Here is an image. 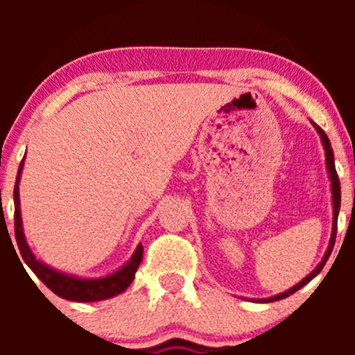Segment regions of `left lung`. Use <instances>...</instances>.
<instances>
[{
  "instance_id": "left-lung-1",
  "label": "left lung",
  "mask_w": 355,
  "mask_h": 355,
  "mask_svg": "<svg viewBox=\"0 0 355 355\" xmlns=\"http://www.w3.org/2000/svg\"><path fill=\"white\" fill-rule=\"evenodd\" d=\"M314 128L318 130V134L321 135V141H323V148H324V156H327V168H328V175H330V180H331V198H333V228H331V239H330V245H328L327 249V254H324L323 261H321L320 264L316 266V270L313 271L311 275H307L306 278H304L302 282H299V284L295 285V287L288 288L287 292L284 293H278V295L275 297H270V299H259L257 302H275V300H280V299H285V297L292 295V293H295L297 290L302 288L304 285L309 284L311 280H313L314 277H316L318 273H320L321 270H323V266L327 264L328 257H330L331 250H333V245H335V237H336V220H338V211H340V180H338V175H336V170H335V157H333V149H331V144H330V139H328V135L324 134L323 128L318 127L316 123H313Z\"/></svg>"
}]
</instances>
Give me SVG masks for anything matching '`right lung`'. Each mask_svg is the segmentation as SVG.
<instances>
[{"label": "right lung", "instance_id": "1", "mask_svg": "<svg viewBox=\"0 0 355 355\" xmlns=\"http://www.w3.org/2000/svg\"><path fill=\"white\" fill-rule=\"evenodd\" d=\"M22 168H24V159L19 166V173H17L13 200H15V239H17V244H19L20 256H22L25 264L34 271L35 277H37L46 287L51 290V292H55L56 295L67 300H75V302H94V300H105L123 292V290L134 282L135 271H137L139 264H141L142 261L144 247L141 244L137 245L134 256L130 257V261H128L123 268L114 271V273L110 275V277L96 278V280H85V278H77V277H71V275H65L62 273V271H56L53 270V268L46 266V264L41 263L39 259H35L31 247H28L27 241H25L24 228H22V216H20L19 182H20V175H22Z\"/></svg>", "mask_w": 355, "mask_h": 355}]
</instances>
